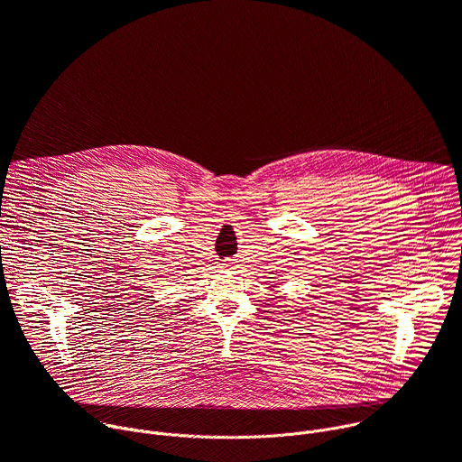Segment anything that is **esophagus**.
<instances>
[{
  "label": "esophagus",
  "instance_id": "1",
  "mask_svg": "<svg viewBox=\"0 0 462 462\" xmlns=\"http://www.w3.org/2000/svg\"><path fill=\"white\" fill-rule=\"evenodd\" d=\"M221 269L226 271V273H232L236 269V261L234 259H226L221 263Z\"/></svg>",
  "mask_w": 462,
  "mask_h": 462
}]
</instances>
